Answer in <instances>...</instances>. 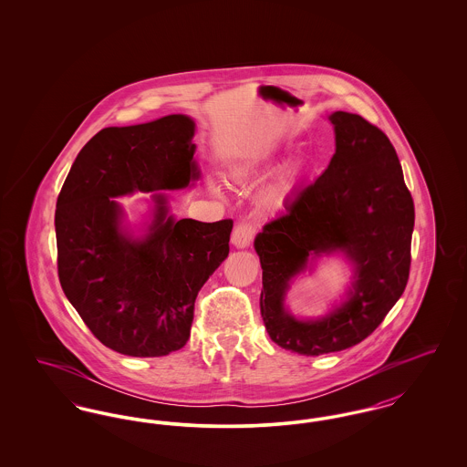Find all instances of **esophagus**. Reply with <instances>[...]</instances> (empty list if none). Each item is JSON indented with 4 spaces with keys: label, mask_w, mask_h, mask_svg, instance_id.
Here are the masks:
<instances>
[{
    "label": "esophagus",
    "mask_w": 467,
    "mask_h": 467,
    "mask_svg": "<svg viewBox=\"0 0 467 467\" xmlns=\"http://www.w3.org/2000/svg\"><path fill=\"white\" fill-rule=\"evenodd\" d=\"M255 236V227L250 223H238L233 229V234H231V244L238 248H246L250 242L254 240Z\"/></svg>",
    "instance_id": "1"
}]
</instances>
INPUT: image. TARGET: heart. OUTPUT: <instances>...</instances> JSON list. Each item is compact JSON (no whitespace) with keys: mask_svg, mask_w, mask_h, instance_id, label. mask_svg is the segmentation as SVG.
<instances>
[{"mask_svg":"<svg viewBox=\"0 0 467 467\" xmlns=\"http://www.w3.org/2000/svg\"><path fill=\"white\" fill-rule=\"evenodd\" d=\"M238 178H244L246 175V170H238L236 173H234ZM289 180H284L276 189H273L271 192H269V196H267V200L271 201V202H276V201L282 200V196H284V192L289 189Z\"/></svg>","mask_w":467,"mask_h":467,"instance_id":"1","label":"heart"}]
</instances>
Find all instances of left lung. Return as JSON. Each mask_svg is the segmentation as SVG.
Segmentation results:
<instances>
[{
    "instance_id": "left-lung-1",
    "label": "left lung",
    "mask_w": 467,
    "mask_h": 467,
    "mask_svg": "<svg viewBox=\"0 0 467 467\" xmlns=\"http://www.w3.org/2000/svg\"><path fill=\"white\" fill-rule=\"evenodd\" d=\"M329 119L336 133L331 164L254 244L267 334L301 356L339 352L366 339L402 296L411 265L415 206L394 145L357 113L334 111ZM334 249L357 263L349 301L326 319L296 321L283 308L289 278L313 253Z\"/></svg>"
}]
</instances>
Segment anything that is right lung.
Wrapping results in <instances>:
<instances>
[{
	"label": "right lung",
	"mask_w": 467,
	"mask_h": 467,
	"mask_svg": "<svg viewBox=\"0 0 467 467\" xmlns=\"http://www.w3.org/2000/svg\"><path fill=\"white\" fill-rule=\"evenodd\" d=\"M192 136L185 115L105 128L84 145L57 198L61 287L90 333L124 356L180 350L198 292L229 254L231 219L175 221L162 194L154 196L156 219L145 240L120 229L115 196L182 189L200 177Z\"/></svg>",
	"instance_id": "add662e5"
}]
</instances>
